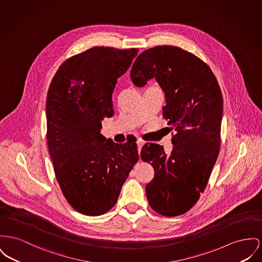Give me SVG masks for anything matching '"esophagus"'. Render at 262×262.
I'll list each match as a JSON object with an SVG mask.
<instances>
[{
    "instance_id": "obj_1",
    "label": "esophagus",
    "mask_w": 262,
    "mask_h": 262,
    "mask_svg": "<svg viewBox=\"0 0 262 262\" xmlns=\"http://www.w3.org/2000/svg\"><path fill=\"white\" fill-rule=\"evenodd\" d=\"M137 144H138V148H139V154L140 152V149H141V147L143 146V144H144V142L141 140V139H139L138 141H137Z\"/></svg>"
}]
</instances>
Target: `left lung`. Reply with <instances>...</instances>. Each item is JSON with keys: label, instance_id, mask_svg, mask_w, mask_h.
I'll use <instances>...</instances> for the list:
<instances>
[{"label": "left lung", "instance_id": "obj_1", "mask_svg": "<svg viewBox=\"0 0 262 262\" xmlns=\"http://www.w3.org/2000/svg\"><path fill=\"white\" fill-rule=\"evenodd\" d=\"M130 78L139 87L156 79L165 93L163 118L176 132L169 155L155 143L141 148V159L154 169L145 187L149 206L165 216L183 215L199 200L220 151L223 96L219 83L199 57L171 46L140 53Z\"/></svg>", "mask_w": 262, "mask_h": 262}]
</instances>
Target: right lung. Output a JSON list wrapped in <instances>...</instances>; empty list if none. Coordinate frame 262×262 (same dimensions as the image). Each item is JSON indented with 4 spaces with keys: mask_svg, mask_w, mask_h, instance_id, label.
<instances>
[{
    "mask_svg": "<svg viewBox=\"0 0 262 262\" xmlns=\"http://www.w3.org/2000/svg\"><path fill=\"white\" fill-rule=\"evenodd\" d=\"M138 48L92 47L62 63L47 99V145L57 182L74 210L107 213L139 160L136 139L123 144L101 135L114 115L112 95Z\"/></svg>",
    "mask_w": 262,
    "mask_h": 262,
    "instance_id": "add662e5",
    "label": "right lung"
}]
</instances>
